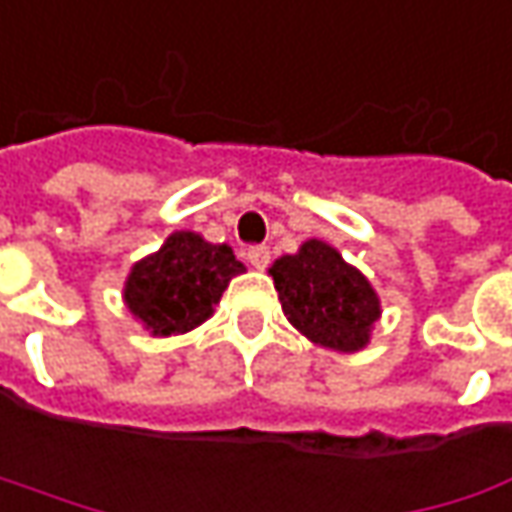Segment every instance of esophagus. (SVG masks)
<instances>
[{"label":"esophagus","instance_id":"34e87169","mask_svg":"<svg viewBox=\"0 0 512 512\" xmlns=\"http://www.w3.org/2000/svg\"><path fill=\"white\" fill-rule=\"evenodd\" d=\"M246 257H249V263H252L255 269H266L269 260H272V252H269V246H252V249L246 252Z\"/></svg>","mask_w":512,"mask_h":512}]
</instances>
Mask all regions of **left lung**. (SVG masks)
Here are the masks:
<instances>
[{
	"label": "left lung",
	"mask_w": 512,
	"mask_h": 512,
	"mask_svg": "<svg viewBox=\"0 0 512 512\" xmlns=\"http://www.w3.org/2000/svg\"><path fill=\"white\" fill-rule=\"evenodd\" d=\"M269 272L286 318L309 341L338 352L367 344L369 329L381 315L378 295L332 246L306 240L298 255L280 257Z\"/></svg>",
	"instance_id": "left-lung-1"
}]
</instances>
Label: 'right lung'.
<instances>
[{
    "instance_id": "1",
    "label": "right lung",
    "mask_w": 512,
    "mask_h": 512,
    "mask_svg": "<svg viewBox=\"0 0 512 512\" xmlns=\"http://www.w3.org/2000/svg\"><path fill=\"white\" fill-rule=\"evenodd\" d=\"M243 263L200 234L174 232L157 255L140 260L125 280V303L154 335L189 332L212 315Z\"/></svg>"
}]
</instances>
